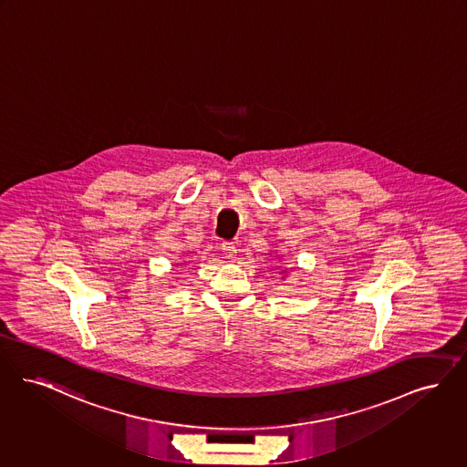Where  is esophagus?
<instances>
[{
	"instance_id": "obj_1",
	"label": "esophagus",
	"mask_w": 467,
	"mask_h": 467,
	"mask_svg": "<svg viewBox=\"0 0 467 467\" xmlns=\"http://www.w3.org/2000/svg\"><path fill=\"white\" fill-rule=\"evenodd\" d=\"M223 252H224L227 259H234L236 257V244L233 242L223 243Z\"/></svg>"
}]
</instances>
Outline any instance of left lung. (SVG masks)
<instances>
[{
  "label": "left lung",
  "instance_id": "obj_1",
  "mask_svg": "<svg viewBox=\"0 0 467 467\" xmlns=\"http://www.w3.org/2000/svg\"><path fill=\"white\" fill-rule=\"evenodd\" d=\"M276 261H280V257H278V255H276ZM285 273H286V271H285V269H283V271H281V275H283V276H286V275H285Z\"/></svg>",
  "mask_w": 467,
  "mask_h": 467
}]
</instances>
